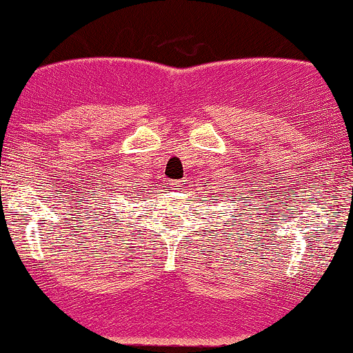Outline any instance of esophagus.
<instances>
[{"label": "esophagus", "mask_w": 353, "mask_h": 353, "mask_svg": "<svg viewBox=\"0 0 353 353\" xmlns=\"http://www.w3.org/2000/svg\"><path fill=\"white\" fill-rule=\"evenodd\" d=\"M170 186H172V190L180 191V190H183V188H185V180H176V181H172V183H170Z\"/></svg>", "instance_id": "esophagus-1"}]
</instances>
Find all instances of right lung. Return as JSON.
Wrapping results in <instances>:
<instances>
[{
  "label": "right lung",
  "mask_w": 353,
  "mask_h": 353,
  "mask_svg": "<svg viewBox=\"0 0 353 353\" xmlns=\"http://www.w3.org/2000/svg\"><path fill=\"white\" fill-rule=\"evenodd\" d=\"M133 190H137V188H133ZM105 205H108V204H105ZM108 210H110V209H108Z\"/></svg>",
  "instance_id": "right-lung-1"
}]
</instances>
